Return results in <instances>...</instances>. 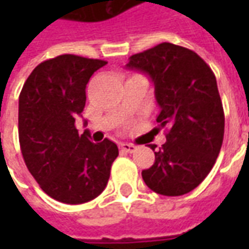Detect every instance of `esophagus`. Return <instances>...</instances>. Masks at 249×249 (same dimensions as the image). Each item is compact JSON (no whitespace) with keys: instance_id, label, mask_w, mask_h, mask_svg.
I'll return each mask as SVG.
<instances>
[{"instance_id":"esophagus-1","label":"esophagus","mask_w":249,"mask_h":249,"mask_svg":"<svg viewBox=\"0 0 249 249\" xmlns=\"http://www.w3.org/2000/svg\"><path fill=\"white\" fill-rule=\"evenodd\" d=\"M120 148H121V151L126 152V153H133L136 151V146L133 144H128V142L120 144Z\"/></svg>"}]
</instances>
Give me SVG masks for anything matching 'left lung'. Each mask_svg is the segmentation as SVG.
Wrapping results in <instances>:
<instances>
[{"mask_svg":"<svg viewBox=\"0 0 249 249\" xmlns=\"http://www.w3.org/2000/svg\"><path fill=\"white\" fill-rule=\"evenodd\" d=\"M126 68L149 76L160 107L157 123L168 130L153 165L141 172L144 181L164 196L191 192L213 168L224 139L213 71L197 53L169 42L130 56Z\"/></svg>","mask_w":249,"mask_h":249,"instance_id":"obj_1","label":"left lung"}]
</instances>
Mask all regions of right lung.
<instances>
[{
	"instance_id": "add662e5",
	"label": "right lung",
	"mask_w": 249,
	"mask_h": 249,
	"mask_svg": "<svg viewBox=\"0 0 249 249\" xmlns=\"http://www.w3.org/2000/svg\"><path fill=\"white\" fill-rule=\"evenodd\" d=\"M107 61L62 54L41 62L25 81L18 100V137L26 167L41 189L57 201L82 204L108 184L119 148L78 135L76 117L87 101V84ZM87 124V121H85Z\"/></svg>"
}]
</instances>
